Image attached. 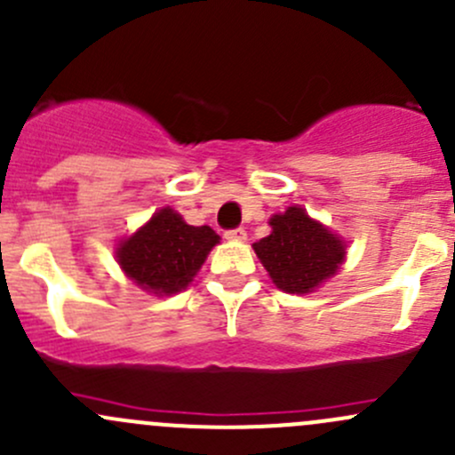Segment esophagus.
Segmentation results:
<instances>
[{
  "instance_id": "34e87169",
  "label": "esophagus",
  "mask_w": 455,
  "mask_h": 455,
  "mask_svg": "<svg viewBox=\"0 0 455 455\" xmlns=\"http://www.w3.org/2000/svg\"><path fill=\"white\" fill-rule=\"evenodd\" d=\"M224 237H227V240H231V242H244L246 240V231L244 228H231V231H227L224 233Z\"/></svg>"
}]
</instances>
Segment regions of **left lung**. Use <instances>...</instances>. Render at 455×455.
<instances>
[{"label": "left lung", "mask_w": 455, "mask_h": 455, "mask_svg": "<svg viewBox=\"0 0 455 455\" xmlns=\"http://www.w3.org/2000/svg\"><path fill=\"white\" fill-rule=\"evenodd\" d=\"M268 224L270 235L255 242L253 249L279 291L291 295L313 292L346 259V242L301 206H288Z\"/></svg>", "instance_id": "left-lung-1"}]
</instances>
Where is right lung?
<instances>
[{
    "label": "right lung",
    "instance_id": "1",
    "mask_svg": "<svg viewBox=\"0 0 455 455\" xmlns=\"http://www.w3.org/2000/svg\"><path fill=\"white\" fill-rule=\"evenodd\" d=\"M220 242L211 227H191L164 206L134 235L123 240L116 259L127 277L154 295H176L194 282L206 255Z\"/></svg>",
    "mask_w": 455,
    "mask_h": 455
}]
</instances>
